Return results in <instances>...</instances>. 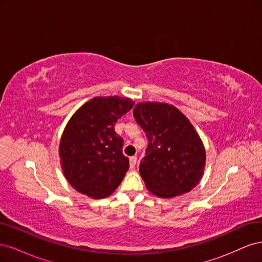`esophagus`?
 <instances>
[{"label": "esophagus", "mask_w": 262, "mask_h": 262, "mask_svg": "<svg viewBox=\"0 0 262 262\" xmlns=\"http://www.w3.org/2000/svg\"><path fill=\"white\" fill-rule=\"evenodd\" d=\"M137 156H132V157H130V168L131 169H133L134 167H136V165H137Z\"/></svg>", "instance_id": "34e87169"}]
</instances>
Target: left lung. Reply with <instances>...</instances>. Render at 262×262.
Returning <instances> with one entry per match:
<instances>
[{
  "label": "left lung",
  "mask_w": 262,
  "mask_h": 262,
  "mask_svg": "<svg viewBox=\"0 0 262 262\" xmlns=\"http://www.w3.org/2000/svg\"><path fill=\"white\" fill-rule=\"evenodd\" d=\"M136 121L146 133V155L140 173L150 193L173 198L199 184L205 167V148L189 119L166 102H139L133 109Z\"/></svg>",
  "instance_id": "left-lung-1"
}]
</instances>
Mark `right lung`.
Returning <instances> with one entry per match:
<instances>
[{"mask_svg": "<svg viewBox=\"0 0 262 262\" xmlns=\"http://www.w3.org/2000/svg\"><path fill=\"white\" fill-rule=\"evenodd\" d=\"M132 99L94 97L78 108L62 133L59 156L66 179L93 199L109 196L129 169L123 139L116 133L118 119L131 110Z\"/></svg>", "mask_w": 262, "mask_h": 262, "instance_id": "obj_1", "label": "right lung"}]
</instances>
